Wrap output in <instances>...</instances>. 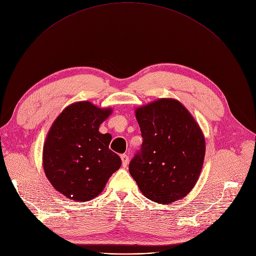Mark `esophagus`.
Listing matches in <instances>:
<instances>
[{
    "mask_svg": "<svg viewBox=\"0 0 256 256\" xmlns=\"http://www.w3.org/2000/svg\"><path fill=\"white\" fill-rule=\"evenodd\" d=\"M120 158H122V166L126 168L128 164V156L126 154H122L120 156Z\"/></svg>",
    "mask_w": 256,
    "mask_h": 256,
    "instance_id": "34e87169",
    "label": "esophagus"
}]
</instances>
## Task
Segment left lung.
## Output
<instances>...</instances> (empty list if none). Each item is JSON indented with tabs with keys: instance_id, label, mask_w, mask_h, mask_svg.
<instances>
[{
	"instance_id": "1",
	"label": "left lung",
	"mask_w": 256,
	"mask_h": 256,
	"mask_svg": "<svg viewBox=\"0 0 256 256\" xmlns=\"http://www.w3.org/2000/svg\"><path fill=\"white\" fill-rule=\"evenodd\" d=\"M143 144L128 170L148 199L170 204L193 189L203 166L205 140L178 101L159 99L136 110Z\"/></svg>"
}]
</instances>
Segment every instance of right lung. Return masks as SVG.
Masks as SVG:
<instances>
[{
    "instance_id": "right-lung-1",
    "label": "right lung",
    "mask_w": 256,
    "mask_h": 256,
    "mask_svg": "<svg viewBox=\"0 0 256 256\" xmlns=\"http://www.w3.org/2000/svg\"><path fill=\"white\" fill-rule=\"evenodd\" d=\"M110 113L111 109L78 102L65 108L54 122L44 146V170L67 198H95L120 168V157L109 149L111 136L99 132Z\"/></svg>"
}]
</instances>
